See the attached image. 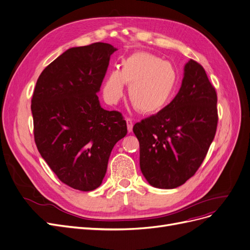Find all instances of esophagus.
I'll list each match as a JSON object with an SVG mask.
<instances>
[{"label": "esophagus", "instance_id": "34e87169", "mask_svg": "<svg viewBox=\"0 0 250 250\" xmlns=\"http://www.w3.org/2000/svg\"><path fill=\"white\" fill-rule=\"evenodd\" d=\"M126 123H127V130H128V132H129V133L132 132V128H133V122H132V120H131L130 118H127V119H126Z\"/></svg>", "mask_w": 250, "mask_h": 250}]
</instances>
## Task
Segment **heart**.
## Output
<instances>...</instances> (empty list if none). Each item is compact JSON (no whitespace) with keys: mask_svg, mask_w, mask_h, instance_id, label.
<instances>
[{"mask_svg":"<svg viewBox=\"0 0 250 250\" xmlns=\"http://www.w3.org/2000/svg\"><path fill=\"white\" fill-rule=\"evenodd\" d=\"M178 82L176 68L159 57L139 51L126 58L120 70H111L105 79V99L115 103L122 97L124 83L129 85V99L141 113L156 114L174 96Z\"/></svg>","mask_w":250,"mask_h":250,"instance_id":"heart-1","label":"heart"}]
</instances>
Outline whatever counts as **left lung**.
<instances>
[{
    "label": "left lung",
    "mask_w": 250,
    "mask_h": 250,
    "mask_svg": "<svg viewBox=\"0 0 250 250\" xmlns=\"http://www.w3.org/2000/svg\"><path fill=\"white\" fill-rule=\"evenodd\" d=\"M217 95L202 65L189 60L169 104L133 126L141 170L153 187L173 189L199 169L216 133Z\"/></svg>",
    "instance_id": "obj_1"
}]
</instances>
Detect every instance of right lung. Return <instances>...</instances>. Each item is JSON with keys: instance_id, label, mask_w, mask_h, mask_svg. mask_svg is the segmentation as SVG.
I'll list each match as a JSON object with an SVG mask.
<instances>
[{"instance_id": "right-lung-1", "label": "right lung", "mask_w": 250, "mask_h": 250, "mask_svg": "<svg viewBox=\"0 0 250 250\" xmlns=\"http://www.w3.org/2000/svg\"><path fill=\"white\" fill-rule=\"evenodd\" d=\"M116 50L103 42L67 49L41 72L33 93L41 157L63 183L81 191L101 185L111 150L127 134L122 114L103 109L96 94Z\"/></svg>"}]
</instances>
